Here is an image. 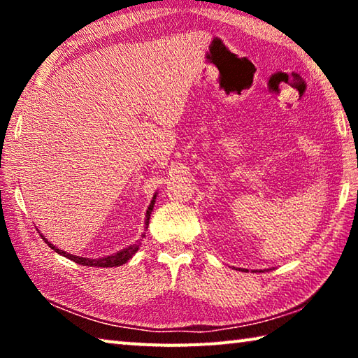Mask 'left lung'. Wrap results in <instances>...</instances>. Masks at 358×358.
Instances as JSON below:
<instances>
[{
	"instance_id": "obj_1",
	"label": "left lung",
	"mask_w": 358,
	"mask_h": 358,
	"mask_svg": "<svg viewBox=\"0 0 358 358\" xmlns=\"http://www.w3.org/2000/svg\"><path fill=\"white\" fill-rule=\"evenodd\" d=\"M243 271H248V270H243Z\"/></svg>"
}]
</instances>
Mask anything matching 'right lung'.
Masks as SVG:
<instances>
[{
	"mask_svg": "<svg viewBox=\"0 0 358 358\" xmlns=\"http://www.w3.org/2000/svg\"><path fill=\"white\" fill-rule=\"evenodd\" d=\"M155 202H156V194L153 196V201H151V203L148 205L147 215H145V226H147L145 229H148L150 215H151V211H153ZM41 237H42V240H44L48 246L52 248L53 251L58 252L59 256L68 257V259L72 260V262L80 264V265H85V266H120V265H123V264L128 262V260L137 252L138 246H141V241H137V243H132V245H129L128 248H124V250H121V251H118V252L112 254V256H106V257H99V259H88V257L74 256V254H69V252H66V251H63V250H58V248L53 246V245L50 243V241H48L42 234H41ZM142 237H145V234H142Z\"/></svg>",
	"mask_w": 358,
	"mask_h": 358,
	"instance_id": "right-lung-1",
	"label": "right lung"
}]
</instances>
